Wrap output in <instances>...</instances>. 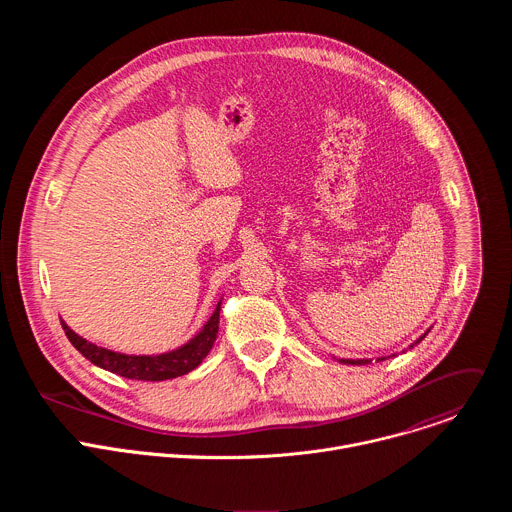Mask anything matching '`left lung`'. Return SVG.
Segmentation results:
<instances>
[{"label":"left lung","instance_id":"obj_1","mask_svg":"<svg viewBox=\"0 0 512 512\" xmlns=\"http://www.w3.org/2000/svg\"><path fill=\"white\" fill-rule=\"evenodd\" d=\"M427 332H429V330H427ZM427 332H425V334H427ZM425 334H423V336H421V338H419V340H417V342H421V340H423V338H425ZM417 342H415V344H417ZM415 344H411V346H409V348H413V346H415ZM377 360H385V358H377ZM340 362H344V364H369V362H371V360H369V358H358V360H352V358H342V360H340Z\"/></svg>","mask_w":512,"mask_h":512}]
</instances>
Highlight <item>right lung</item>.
<instances>
[{"label": "right lung", "mask_w": 512, "mask_h": 512, "mask_svg": "<svg viewBox=\"0 0 512 512\" xmlns=\"http://www.w3.org/2000/svg\"><path fill=\"white\" fill-rule=\"evenodd\" d=\"M218 318H221V302L216 304V310L212 312V316L208 318L204 328L194 338H190L184 346H180L176 350L156 354V356L154 354L137 356V354L113 352V350H107L103 346H97V344L85 340L77 332H72L62 320H60V324H62V330H64L66 338L70 340V344L75 346L87 360L97 364V367H101L109 373H115L119 377H125V379L156 383V381H168V379L182 377L198 367L216 340Z\"/></svg>", "instance_id": "obj_1"}]
</instances>
